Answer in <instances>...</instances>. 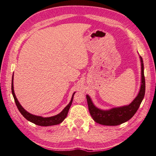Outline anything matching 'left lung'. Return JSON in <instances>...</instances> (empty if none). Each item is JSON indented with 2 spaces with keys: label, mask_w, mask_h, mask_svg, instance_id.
Here are the masks:
<instances>
[{
  "label": "left lung",
  "mask_w": 156,
  "mask_h": 156,
  "mask_svg": "<svg viewBox=\"0 0 156 156\" xmlns=\"http://www.w3.org/2000/svg\"><path fill=\"white\" fill-rule=\"evenodd\" d=\"M141 65V85L140 92L133 101L129 105L120 107H116L109 110H101L93 105L91 98L87 95L88 108L92 118L96 123L104 126H119L127 122L132 117L137 109H139L141 101L144 98L146 91V81H145L144 63L140 56Z\"/></svg>",
  "instance_id": "8db88e82"
}]
</instances>
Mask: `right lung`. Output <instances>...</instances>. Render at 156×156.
Segmentation results:
<instances>
[{
    "label": "right lung",
    "instance_id": "1",
    "mask_svg": "<svg viewBox=\"0 0 156 156\" xmlns=\"http://www.w3.org/2000/svg\"><path fill=\"white\" fill-rule=\"evenodd\" d=\"M11 90H12V93L13 95L14 99H15V101L16 103V105L18 108L19 111L20 112V113L22 114L23 116L25 117V119H27L29 122H32L34 124H36L37 126H55V125H57V124L61 123L66 118V117L67 115V113L69 112V108L71 105V103L73 101V96L75 93L73 94L72 98L70 103L65 107V109L62 111V112L58 113V115H55V116H52L49 117H43L41 116H37V115H34L30 114V113L27 112V111L23 108V107L20 105L19 103V101L17 100L15 92H14V87H13V75H12V84H11Z\"/></svg>",
    "mask_w": 156,
    "mask_h": 156
}]
</instances>
